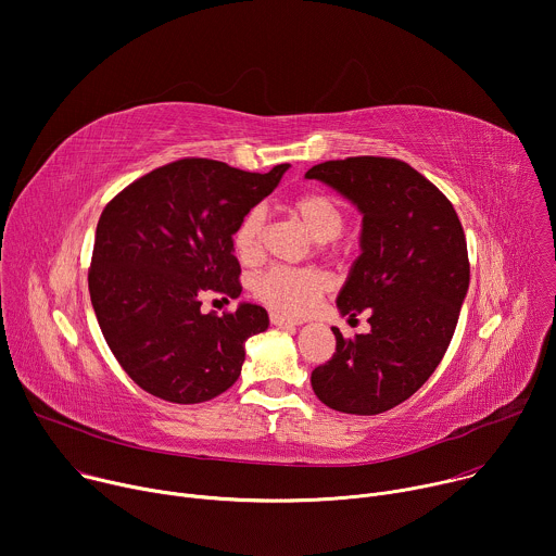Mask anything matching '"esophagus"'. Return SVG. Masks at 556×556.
I'll use <instances>...</instances> for the list:
<instances>
[{"instance_id": "obj_1", "label": "esophagus", "mask_w": 556, "mask_h": 556, "mask_svg": "<svg viewBox=\"0 0 556 556\" xmlns=\"http://www.w3.org/2000/svg\"><path fill=\"white\" fill-rule=\"evenodd\" d=\"M269 320H271L274 327H298V325H300L298 320L287 318V316H282V314H278V312H271V314H269Z\"/></svg>"}]
</instances>
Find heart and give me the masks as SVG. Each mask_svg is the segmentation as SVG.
<instances>
[{"mask_svg":"<svg viewBox=\"0 0 556 556\" xmlns=\"http://www.w3.org/2000/svg\"><path fill=\"white\" fill-rule=\"evenodd\" d=\"M295 216L309 229V233L329 242L344 229L342 207L323 192H309L295 199ZM265 210L254 207L247 212L233 231V252L242 263H256L263 256ZM327 289V278L316 269L271 267L254 280V295L285 316H304Z\"/></svg>","mask_w":556,"mask_h":556,"instance_id":"1","label":"heart"}]
</instances>
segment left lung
<instances>
[{
    "instance_id": "obj_1",
    "label": "left lung",
    "mask_w": 556,
    "mask_h": 556,
    "mask_svg": "<svg viewBox=\"0 0 556 556\" xmlns=\"http://www.w3.org/2000/svg\"><path fill=\"white\" fill-rule=\"evenodd\" d=\"M316 178L362 214L359 250L336 304L368 309L371 331L336 336L333 357L314 368L323 404L378 415L408 400L442 362L470 282L466 236L451 201L397 159L353 156L314 165Z\"/></svg>"
}]
</instances>
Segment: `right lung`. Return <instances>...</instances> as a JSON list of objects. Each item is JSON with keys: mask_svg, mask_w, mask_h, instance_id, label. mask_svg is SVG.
Listing matches in <instances>:
<instances>
[{"mask_svg": "<svg viewBox=\"0 0 556 556\" xmlns=\"http://www.w3.org/2000/svg\"><path fill=\"white\" fill-rule=\"evenodd\" d=\"M289 169L242 172L180 159L114 197L97 225L90 300L118 364L143 391L174 404L225 393L240 376L244 342L267 331L258 304L203 314L207 293L238 298L233 231Z\"/></svg>", "mask_w": 556, "mask_h": 556, "instance_id": "obj_1", "label": "right lung"}]
</instances>
